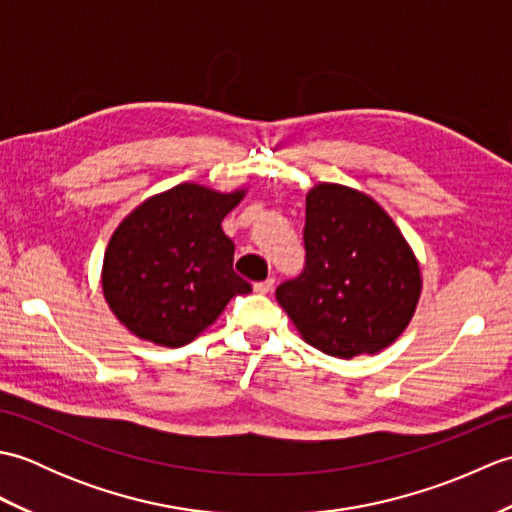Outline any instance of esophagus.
Here are the masks:
<instances>
[{
  "label": "esophagus",
  "instance_id": "esophagus-1",
  "mask_svg": "<svg viewBox=\"0 0 512 512\" xmlns=\"http://www.w3.org/2000/svg\"><path fill=\"white\" fill-rule=\"evenodd\" d=\"M273 286H275V279L268 277V279H264V281H257V284H255L253 288H255V292H259V295H268V292L273 290Z\"/></svg>",
  "mask_w": 512,
  "mask_h": 512
}]
</instances>
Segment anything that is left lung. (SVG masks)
<instances>
[{"mask_svg": "<svg viewBox=\"0 0 512 512\" xmlns=\"http://www.w3.org/2000/svg\"><path fill=\"white\" fill-rule=\"evenodd\" d=\"M306 264L277 286L279 306L323 354H376L407 328L420 268L394 220L365 193L317 184L306 198Z\"/></svg>", "mask_w": 512, "mask_h": 512, "instance_id": "1", "label": "left lung"}]
</instances>
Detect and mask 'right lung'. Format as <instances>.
Returning <instances> with one entry per match:
<instances>
[{"label":"right lung","mask_w":512,"mask_h":512,"mask_svg":"<svg viewBox=\"0 0 512 512\" xmlns=\"http://www.w3.org/2000/svg\"><path fill=\"white\" fill-rule=\"evenodd\" d=\"M244 191L178 184L116 228L103 259V295L129 332L151 343H191L250 284L233 270L222 220Z\"/></svg>","instance_id":"1"}]
</instances>
